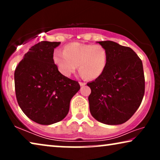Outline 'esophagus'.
I'll use <instances>...</instances> for the list:
<instances>
[{"label": "esophagus", "mask_w": 160, "mask_h": 160, "mask_svg": "<svg viewBox=\"0 0 160 160\" xmlns=\"http://www.w3.org/2000/svg\"><path fill=\"white\" fill-rule=\"evenodd\" d=\"M79 84H80V86H84L85 84H86V83L85 82H79Z\"/></svg>", "instance_id": "1"}]
</instances>
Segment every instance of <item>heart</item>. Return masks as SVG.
<instances>
[{
	"instance_id": "obj_1",
	"label": "heart",
	"mask_w": 160,
	"mask_h": 160,
	"mask_svg": "<svg viewBox=\"0 0 160 160\" xmlns=\"http://www.w3.org/2000/svg\"><path fill=\"white\" fill-rule=\"evenodd\" d=\"M53 61L62 75L70 76L78 65L81 75L92 80L101 76L106 69L108 52L102 45L74 42L65 46L63 52L55 50Z\"/></svg>"
}]
</instances>
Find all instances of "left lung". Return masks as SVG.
Wrapping results in <instances>:
<instances>
[{
  "label": "left lung",
  "instance_id": "8db88e82",
  "mask_svg": "<svg viewBox=\"0 0 160 160\" xmlns=\"http://www.w3.org/2000/svg\"><path fill=\"white\" fill-rule=\"evenodd\" d=\"M108 52L102 74L92 82L88 100L92 117L101 123L126 122L139 108L145 92L143 63L130 47L111 41H98Z\"/></svg>",
  "mask_w": 160,
  "mask_h": 160
}]
</instances>
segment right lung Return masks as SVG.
<instances>
[{
	"instance_id": "right-lung-1",
	"label": "right lung",
	"mask_w": 160,
	"mask_h": 160,
	"mask_svg": "<svg viewBox=\"0 0 160 160\" xmlns=\"http://www.w3.org/2000/svg\"><path fill=\"white\" fill-rule=\"evenodd\" d=\"M60 42L41 41L30 48L14 71L15 92L22 111L32 121L49 125L62 120L80 89L78 82L63 76L53 61Z\"/></svg>"
}]
</instances>
